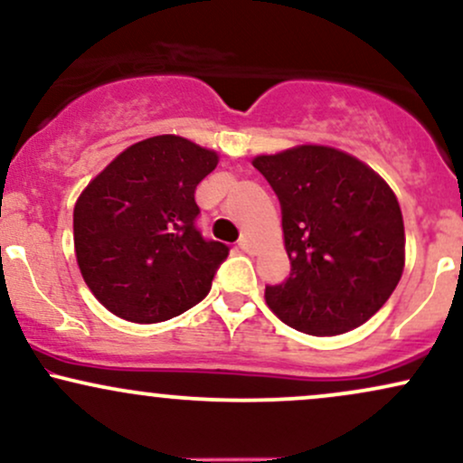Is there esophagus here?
I'll return each mask as SVG.
<instances>
[{
  "label": "esophagus",
  "instance_id": "esophagus-1",
  "mask_svg": "<svg viewBox=\"0 0 463 463\" xmlns=\"http://www.w3.org/2000/svg\"><path fill=\"white\" fill-rule=\"evenodd\" d=\"M239 248H241L243 252H252V250H254L252 241H250L248 237H241V239H239Z\"/></svg>",
  "mask_w": 463,
  "mask_h": 463
}]
</instances>
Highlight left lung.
I'll list each match as a JSON object with an SVG mask.
<instances>
[{"label":"left lung","mask_w":463,"mask_h":463,"mask_svg":"<svg viewBox=\"0 0 463 463\" xmlns=\"http://www.w3.org/2000/svg\"><path fill=\"white\" fill-rule=\"evenodd\" d=\"M252 165L280 200L291 261L265 302L296 331L328 337L368 322L405 268V224L394 191L370 165L331 146L302 143Z\"/></svg>","instance_id":"1"}]
</instances>
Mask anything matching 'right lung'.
I'll return each mask as SVG.
<instances>
[{
	"mask_svg": "<svg viewBox=\"0 0 463 463\" xmlns=\"http://www.w3.org/2000/svg\"><path fill=\"white\" fill-rule=\"evenodd\" d=\"M220 163L178 135L117 154L73 206L76 261L91 294L117 317L156 324L209 294L228 246L195 228V187Z\"/></svg>",
	"mask_w": 463,
	"mask_h": 463,
	"instance_id": "right-lung-1",
	"label": "right lung"
}]
</instances>
